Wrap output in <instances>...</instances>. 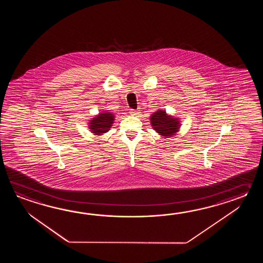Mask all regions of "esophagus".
<instances>
[{
	"label": "esophagus",
	"mask_w": 263,
	"mask_h": 263,
	"mask_svg": "<svg viewBox=\"0 0 263 263\" xmlns=\"http://www.w3.org/2000/svg\"><path fill=\"white\" fill-rule=\"evenodd\" d=\"M129 114L132 115V116H136V115H138V112L136 111V110H129Z\"/></svg>",
	"instance_id": "esophagus-1"
}]
</instances>
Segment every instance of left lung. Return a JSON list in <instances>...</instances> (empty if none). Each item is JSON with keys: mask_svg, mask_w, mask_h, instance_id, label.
<instances>
[{"mask_svg": "<svg viewBox=\"0 0 263 263\" xmlns=\"http://www.w3.org/2000/svg\"><path fill=\"white\" fill-rule=\"evenodd\" d=\"M151 123L158 134L167 138L178 133L180 127L179 118L168 116L163 110H158L156 112L152 114Z\"/></svg>", "mask_w": 263, "mask_h": 263, "instance_id": "obj_1", "label": "left lung"}]
</instances>
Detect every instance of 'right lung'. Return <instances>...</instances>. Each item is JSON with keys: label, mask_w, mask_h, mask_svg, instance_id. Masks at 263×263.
<instances>
[{"label": "right lung", "mask_w": 263, "mask_h": 263, "mask_svg": "<svg viewBox=\"0 0 263 263\" xmlns=\"http://www.w3.org/2000/svg\"><path fill=\"white\" fill-rule=\"evenodd\" d=\"M115 120V116L112 112H103L96 116V118L90 120L89 129L92 134L96 135H101L107 133L112 127V124Z\"/></svg>", "instance_id": "obj_1"}]
</instances>
